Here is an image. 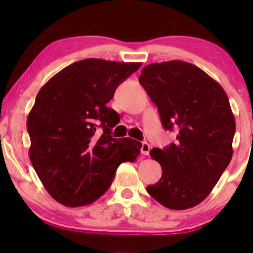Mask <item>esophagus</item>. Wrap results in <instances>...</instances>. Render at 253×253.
Wrapping results in <instances>:
<instances>
[{"instance_id": "34e87169", "label": "esophagus", "mask_w": 253, "mask_h": 253, "mask_svg": "<svg viewBox=\"0 0 253 253\" xmlns=\"http://www.w3.org/2000/svg\"><path fill=\"white\" fill-rule=\"evenodd\" d=\"M141 153L143 155H148L150 153V144L148 142H142L141 146Z\"/></svg>"}]
</instances>
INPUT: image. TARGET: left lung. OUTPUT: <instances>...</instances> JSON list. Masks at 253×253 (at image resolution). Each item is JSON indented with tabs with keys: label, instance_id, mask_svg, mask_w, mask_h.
<instances>
[{
	"label": "left lung",
	"instance_id": "1",
	"mask_svg": "<svg viewBox=\"0 0 253 253\" xmlns=\"http://www.w3.org/2000/svg\"><path fill=\"white\" fill-rule=\"evenodd\" d=\"M139 83L158 106L165 129L178 128L175 143L150 151L162 177L147 191L165 208L196 207L233 157L236 123L227 94L201 68L181 61L147 65Z\"/></svg>",
	"mask_w": 253,
	"mask_h": 253
}]
</instances>
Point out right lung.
I'll list each match as a JSON object with an SVG mask.
<instances>
[{
    "label": "right lung",
    "instance_id": "1",
    "mask_svg": "<svg viewBox=\"0 0 253 253\" xmlns=\"http://www.w3.org/2000/svg\"><path fill=\"white\" fill-rule=\"evenodd\" d=\"M141 66L87 58L65 67L37 94L27 120L29 158L42 185L63 206L91 204L109 189L118 166L135 162L141 142L115 139L117 113L106 103ZM104 128L101 135L96 131Z\"/></svg>",
    "mask_w": 253,
    "mask_h": 253
}]
</instances>
